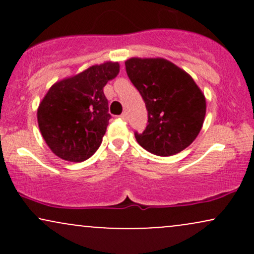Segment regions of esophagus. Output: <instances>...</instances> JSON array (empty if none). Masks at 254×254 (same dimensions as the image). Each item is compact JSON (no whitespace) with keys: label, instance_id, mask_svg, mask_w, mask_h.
<instances>
[{"label":"esophagus","instance_id":"34e87169","mask_svg":"<svg viewBox=\"0 0 254 254\" xmlns=\"http://www.w3.org/2000/svg\"><path fill=\"white\" fill-rule=\"evenodd\" d=\"M121 118L123 119V121H127V112H124V113H122V116H121Z\"/></svg>","mask_w":254,"mask_h":254}]
</instances>
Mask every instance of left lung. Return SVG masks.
<instances>
[{
	"label": "left lung",
	"instance_id": "left-lung-1",
	"mask_svg": "<svg viewBox=\"0 0 254 254\" xmlns=\"http://www.w3.org/2000/svg\"><path fill=\"white\" fill-rule=\"evenodd\" d=\"M125 68L148 111L147 127L135 133L138 144L159 156L188 148L202 129L206 112L205 97L193 78L160 57L129 58Z\"/></svg>",
	"mask_w": 254,
	"mask_h": 254
}]
</instances>
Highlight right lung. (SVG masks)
<instances>
[{
  "label": "right lung",
  "mask_w": 254,
  "mask_h": 254,
  "mask_svg": "<svg viewBox=\"0 0 254 254\" xmlns=\"http://www.w3.org/2000/svg\"><path fill=\"white\" fill-rule=\"evenodd\" d=\"M118 72L119 63L109 61L50 87L38 106L37 119L55 155L81 162L100 147L111 118L104 87Z\"/></svg>",
  "instance_id": "1"
}]
</instances>
